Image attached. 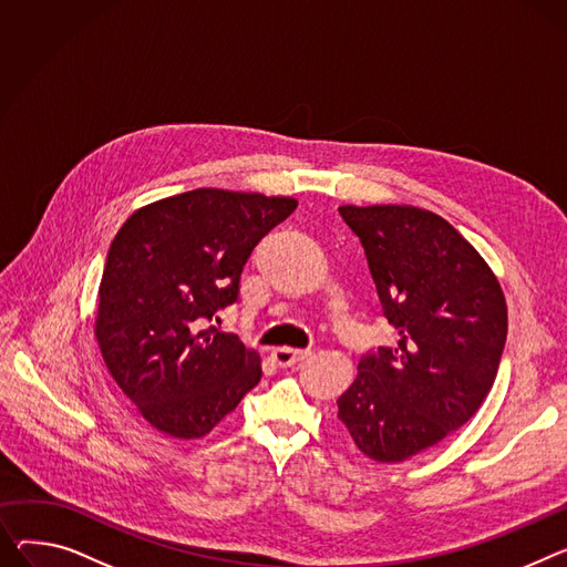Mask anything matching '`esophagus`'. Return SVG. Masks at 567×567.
Masks as SVG:
<instances>
[{"instance_id": "1", "label": "esophagus", "mask_w": 567, "mask_h": 567, "mask_svg": "<svg viewBox=\"0 0 567 567\" xmlns=\"http://www.w3.org/2000/svg\"><path fill=\"white\" fill-rule=\"evenodd\" d=\"M310 355V351H303V349H289V347H278L271 351V358L278 367H291L300 360H306Z\"/></svg>"}]
</instances>
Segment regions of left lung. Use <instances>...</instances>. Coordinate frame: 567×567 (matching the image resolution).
I'll return each mask as SVG.
<instances>
[{
    "label": "left lung",
    "mask_w": 567,
    "mask_h": 567,
    "mask_svg": "<svg viewBox=\"0 0 567 567\" xmlns=\"http://www.w3.org/2000/svg\"><path fill=\"white\" fill-rule=\"evenodd\" d=\"M360 237L394 349L358 362L337 420L375 463H403L467 424L493 390L508 330L502 285L442 216L342 205Z\"/></svg>",
    "instance_id": "1"
}]
</instances>
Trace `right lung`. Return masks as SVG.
I'll return each mask as SVG.
<instances>
[{"instance_id": "obj_1", "label": "right lung", "mask_w": 567, "mask_h": 567, "mask_svg": "<svg viewBox=\"0 0 567 567\" xmlns=\"http://www.w3.org/2000/svg\"><path fill=\"white\" fill-rule=\"evenodd\" d=\"M296 205L289 196L194 188L143 205L113 237L95 342L111 379L159 433L205 437L259 383V353L205 326L235 303L252 248Z\"/></svg>"}]
</instances>
